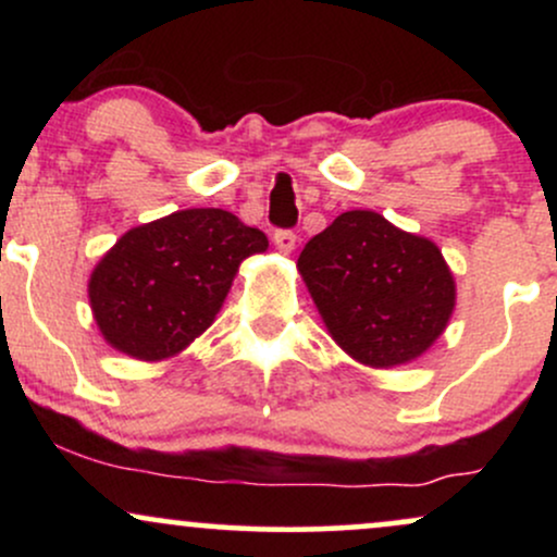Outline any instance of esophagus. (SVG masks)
Instances as JSON below:
<instances>
[{
	"label": "esophagus",
	"instance_id": "esophagus-1",
	"mask_svg": "<svg viewBox=\"0 0 557 557\" xmlns=\"http://www.w3.org/2000/svg\"><path fill=\"white\" fill-rule=\"evenodd\" d=\"M296 243L298 235L293 233V230H277V233H274V246H277L280 253H293Z\"/></svg>",
	"mask_w": 557,
	"mask_h": 557
}]
</instances>
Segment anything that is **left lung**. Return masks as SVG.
<instances>
[{"label":"left lung","instance_id":"8db88e82","mask_svg":"<svg viewBox=\"0 0 557 557\" xmlns=\"http://www.w3.org/2000/svg\"><path fill=\"white\" fill-rule=\"evenodd\" d=\"M298 272L332 341L374 369L419 359L456 309L443 251L369 209L343 212L306 243Z\"/></svg>","mask_w":557,"mask_h":557}]
</instances>
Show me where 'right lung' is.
Listing matches in <instances>:
<instances>
[{
  "mask_svg": "<svg viewBox=\"0 0 557 557\" xmlns=\"http://www.w3.org/2000/svg\"><path fill=\"white\" fill-rule=\"evenodd\" d=\"M267 246L225 209H183L127 230L88 280L96 324L133 359L177 356L214 322L240 261Z\"/></svg>",
  "mask_w": 557,
  "mask_h": 557,
  "instance_id": "1",
  "label": "right lung"
}]
</instances>
